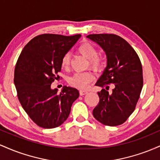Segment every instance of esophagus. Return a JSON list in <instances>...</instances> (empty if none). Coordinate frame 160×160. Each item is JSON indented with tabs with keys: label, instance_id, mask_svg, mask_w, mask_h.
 I'll return each instance as SVG.
<instances>
[{
	"label": "esophagus",
	"instance_id": "1",
	"mask_svg": "<svg viewBox=\"0 0 160 160\" xmlns=\"http://www.w3.org/2000/svg\"><path fill=\"white\" fill-rule=\"evenodd\" d=\"M87 92H88L86 91V90H80V95H86Z\"/></svg>",
	"mask_w": 160,
	"mask_h": 160
}]
</instances>
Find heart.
I'll list each match as a JSON object with an SVG mask.
<instances>
[{"mask_svg": "<svg viewBox=\"0 0 160 160\" xmlns=\"http://www.w3.org/2000/svg\"><path fill=\"white\" fill-rule=\"evenodd\" d=\"M78 51L82 56L89 59V64L92 68L95 70L100 69L103 65V59L102 57L98 56V51L90 43H84L78 47ZM71 56L70 53L67 52L64 55L62 58V66L64 68H67L70 65ZM94 80V74L90 71L85 72H77L71 76L69 79V83L71 86L79 88L85 89L89 82Z\"/></svg>", "mask_w": 160, "mask_h": 160, "instance_id": "heart-1", "label": "heart"}]
</instances>
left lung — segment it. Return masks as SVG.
<instances>
[{
    "label": "left lung",
    "instance_id": "1",
    "mask_svg": "<svg viewBox=\"0 0 160 160\" xmlns=\"http://www.w3.org/2000/svg\"><path fill=\"white\" fill-rule=\"evenodd\" d=\"M86 38L102 47L107 56V67L95 86L104 88L98 92V104L93 117L109 126L126 122L133 113L143 87L142 66L138 56L129 43L116 34H89ZM114 87L110 93L107 90Z\"/></svg>",
    "mask_w": 160,
    "mask_h": 160
}]
</instances>
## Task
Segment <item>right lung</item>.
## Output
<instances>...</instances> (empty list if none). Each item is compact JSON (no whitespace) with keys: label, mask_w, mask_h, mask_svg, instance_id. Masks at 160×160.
<instances>
[{"label":"right lung","mask_w":160,"mask_h":160,"mask_svg":"<svg viewBox=\"0 0 160 160\" xmlns=\"http://www.w3.org/2000/svg\"><path fill=\"white\" fill-rule=\"evenodd\" d=\"M81 37L44 34L24 47L16 62L14 83L18 98L32 120L40 127L53 128L68 117L79 97L76 88L65 86L58 93L51 84L62 68V58Z\"/></svg>","instance_id":"right-lung-1"}]
</instances>
